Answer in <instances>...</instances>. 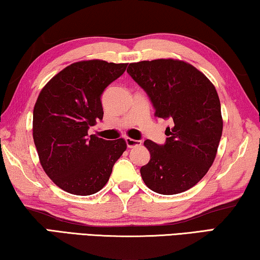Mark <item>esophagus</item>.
Masks as SVG:
<instances>
[{
	"mask_svg": "<svg viewBox=\"0 0 260 260\" xmlns=\"http://www.w3.org/2000/svg\"><path fill=\"white\" fill-rule=\"evenodd\" d=\"M125 142H126V145H127V147H129V148H133L135 146H139L140 144H142V142H140V140H136V139L129 138V137L125 138Z\"/></svg>",
	"mask_w": 260,
	"mask_h": 260,
	"instance_id": "1",
	"label": "esophagus"
}]
</instances>
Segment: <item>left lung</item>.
<instances>
[{
  "label": "left lung",
  "instance_id": "obj_1",
  "mask_svg": "<svg viewBox=\"0 0 260 260\" xmlns=\"http://www.w3.org/2000/svg\"><path fill=\"white\" fill-rule=\"evenodd\" d=\"M126 71L150 96L154 116L174 122L165 145L144 142L151 159L140 168L143 181L156 193L184 192L216 156L223 127L218 92L202 71L181 59L130 63Z\"/></svg>",
  "mask_w": 260,
  "mask_h": 260
}]
</instances>
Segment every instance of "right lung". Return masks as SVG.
Instances as JSON below:
<instances>
[{"label":"right lung","mask_w":260,"mask_h":260,"mask_svg":"<svg viewBox=\"0 0 260 260\" xmlns=\"http://www.w3.org/2000/svg\"><path fill=\"white\" fill-rule=\"evenodd\" d=\"M126 69L102 59L68 66L47 83L33 109V140L45 173L58 188L90 196L108 182L113 166L126 150L123 138L87 136L102 120L101 94Z\"/></svg>","instance_id":"1"}]
</instances>
